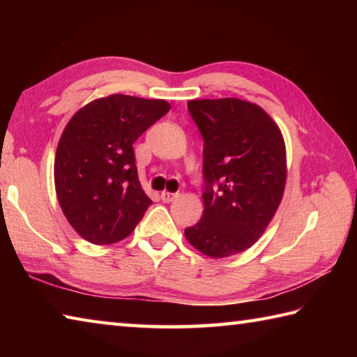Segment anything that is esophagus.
Masks as SVG:
<instances>
[{
    "label": "esophagus",
    "mask_w": 357,
    "mask_h": 357,
    "mask_svg": "<svg viewBox=\"0 0 357 357\" xmlns=\"http://www.w3.org/2000/svg\"><path fill=\"white\" fill-rule=\"evenodd\" d=\"M160 198H162V202H165V203H170V202H173V200H176L178 198V193H174V192H168V190H164L160 193Z\"/></svg>",
    "instance_id": "1"
}]
</instances>
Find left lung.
<instances>
[{"instance_id":"left-lung-1","label":"left lung","mask_w":357,"mask_h":357,"mask_svg":"<svg viewBox=\"0 0 357 357\" xmlns=\"http://www.w3.org/2000/svg\"><path fill=\"white\" fill-rule=\"evenodd\" d=\"M187 108L204 140V209L184 234L211 258L236 255L261 238L282 202L283 135L261 107L247 100H189Z\"/></svg>"}]
</instances>
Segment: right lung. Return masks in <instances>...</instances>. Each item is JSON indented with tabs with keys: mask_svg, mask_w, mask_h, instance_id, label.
Segmentation results:
<instances>
[{
	"mask_svg": "<svg viewBox=\"0 0 357 357\" xmlns=\"http://www.w3.org/2000/svg\"><path fill=\"white\" fill-rule=\"evenodd\" d=\"M170 108L162 99L112 94L70 118L56 148L55 189L83 239L118 243L142 220L153 202L142 189L132 144Z\"/></svg>",
	"mask_w": 357,
	"mask_h": 357,
	"instance_id": "right-lung-1",
	"label": "right lung"
}]
</instances>
